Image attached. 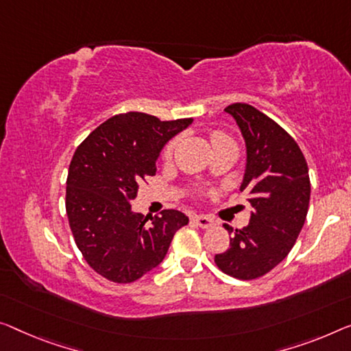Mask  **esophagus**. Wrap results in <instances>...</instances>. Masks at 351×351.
<instances>
[{
  "mask_svg": "<svg viewBox=\"0 0 351 351\" xmlns=\"http://www.w3.org/2000/svg\"><path fill=\"white\" fill-rule=\"evenodd\" d=\"M193 222H195L197 226L202 227V228H209V227L214 226L213 219L205 216V214H198V216H193Z\"/></svg>",
  "mask_w": 351,
  "mask_h": 351,
  "instance_id": "obj_1",
  "label": "esophagus"
}]
</instances>
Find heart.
Returning <instances> with one entry per match:
<instances>
[{"instance_id":"obj_1","label":"heart","mask_w":351,"mask_h":351,"mask_svg":"<svg viewBox=\"0 0 351 351\" xmlns=\"http://www.w3.org/2000/svg\"><path fill=\"white\" fill-rule=\"evenodd\" d=\"M211 140H213V143H214V142H221V140H230V138L226 137V135L221 134V132H216V134H213ZM171 151H173V143H170V145L165 148V151H164V158H165V159L170 158Z\"/></svg>"}]
</instances>
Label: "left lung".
I'll use <instances>...</instances> for the list:
<instances>
[{
    "instance_id": "obj_1",
    "label": "left lung",
    "mask_w": 351,
    "mask_h": 351,
    "mask_svg": "<svg viewBox=\"0 0 351 351\" xmlns=\"http://www.w3.org/2000/svg\"><path fill=\"white\" fill-rule=\"evenodd\" d=\"M245 142V171L239 191L254 213L241 230L223 226L230 247L214 261L241 280L257 279L284 260L304 226L311 200L309 169L300 146L279 124L249 104L226 108Z\"/></svg>"
}]
</instances>
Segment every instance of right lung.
Wrapping results in <instances>:
<instances>
[{
	"label": "right lung",
	"instance_id": "1",
	"mask_svg": "<svg viewBox=\"0 0 351 351\" xmlns=\"http://www.w3.org/2000/svg\"><path fill=\"white\" fill-rule=\"evenodd\" d=\"M192 121L114 114L77 148L67 175L66 213L83 258L106 279H140L164 260L173 234L189 222L176 209L145 217L130 202L146 178L156 175L162 148Z\"/></svg>",
	"mask_w": 351,
	"mask_h": 351
}]
</instances>
